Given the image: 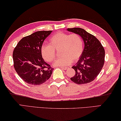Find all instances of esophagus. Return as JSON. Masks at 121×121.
Here are the masks:
<instances>
[{"mask_svg": "<svg viewBox=\"0 0 121 121\" xmlns=\"http://www.w3.org/2000/svg\"><path fill=\"white\" fill-rule=\"evenodd\" d=\"M60 68H61L62 69H64V70H66L68 68V67H61Z\"/></svg>", "mask_w": 121, "mask_h": 121, "instance_id": "esophagus-1", "label": "esophagus"}]
</instances>
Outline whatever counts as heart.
I'll return each instance as SVG.
<instances>
[{
    "label": "heart",
    "mask_w": 121,
    "mask_h": 121,
    "mask_svg": "<svg viewBox=\"0 0 121 121\" xmlns=\"http://www.w3.org/2000/svg\"><path fill=\"white\" fill-rule=\"evenodd\" d=\"M60 49L61 56L54 62V66H65L80 58L84 49L83 41L77 33L68 34L59 32L49 38V45H43L41 54L44 60L50 62L56 57V51Z\"/></svg>",
    "instance_id": "1"
}]
</instances>
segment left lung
<instances>
[{"label": "left lung", "mask_w": 121, "mask_h": 121, "mask_svg": "<svg viewBox=\"0 0 121 121\" xmlns=\"http://www.w3.org/2000/svg\"><path fill=\"white\" fill-rule=\"evenodd\" d=\"M67 30L79 34L85 43L81 56L76 64L72 67L75 74L70 80L78 85L89 83L97 77L104 65V48L94 35L82 28H68Z\"/></svg>", "instance_id": "obj_1"}]
</instances>
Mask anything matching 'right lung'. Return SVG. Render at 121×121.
I'll return each instance as SVG.
<instances>
[{
	"instance_id": "obj_1",
	"label": "right lung",
	"mask_w": 121,
	"mask_h": 121,
	"mask_svg": "<svg viewBox=\"0 0 121 121\" xmlns=\"http://www.w3.org/2000/svg\"><path fill=\"white\" fill-rule=\"evenodd\" d=\"M52 30L38 31L19 41L13 52L14 68L27 83L40 85L51 77L54 69L44 61L41 47Z\"/></svg>"
}]
</instances>
